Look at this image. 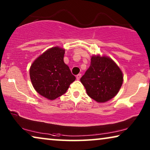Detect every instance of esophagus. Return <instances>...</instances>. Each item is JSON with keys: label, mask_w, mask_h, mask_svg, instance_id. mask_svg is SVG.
Returning a JSON list of instances; mask_svg holds the SVG:
<instances>
[{"label": "esophagus", "mask_w": 150, "mask_h": 150, "mask_svg": "<svg viewBox=\"0 0 150 150\" xmlns=\"http://www.w3.org/2000/svg\"><path fill=\"white\" fill-rule=\"evenodd\" d=\"M81 76H82L81 74H78V75L76 76V79H77V80H80V79H81Z\"/></svg>", "instance_id": "esophagus-1"}]
</instances>
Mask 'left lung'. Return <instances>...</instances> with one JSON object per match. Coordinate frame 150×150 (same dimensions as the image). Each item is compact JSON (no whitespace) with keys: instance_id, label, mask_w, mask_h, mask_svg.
<instances>
[{"instance_id":"left-lung-1","label":"left lung","mask_w":150,"mask_h":150,"mask_svg":"<svg viewBox=\"0 0 150 150\" xmlns=\"http://www.w3.org/2000/svg\"><path fill=\"white\" fill-rule=\"evenodd\" d=\"M81 82L90 98L98 102H105L118 93L123 83V74L111 59L93 56L90 67Z\"/></svg>"}]
</instances>
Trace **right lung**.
Masks as SVG:
<instances>
[{
	"label": "right lung",
	"instance_id": "1",
	"mask_svg": "<svg viewBox=\"0 0 150 150\" xmlns=\"http://www.w3.org/2000/svg\"><path fill=\"white\" fill-rule=\"evenodd\" d=\"M64 54V49L59 47L49 49L34 61L30 68L35 89L48 100H54L64 94L76 79L63 61Z\"/></svg>",
	"mask_w": 150,
	"mask_h": 150
}]
</instances>
